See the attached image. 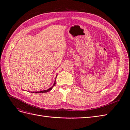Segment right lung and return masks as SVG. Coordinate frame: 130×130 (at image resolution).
<instances>
[{"label":"right lung","instance_id":"right-lung-1","mask_svg":"<svg viewBox=\"0 0 130 130\" xmlns=\"http://www.w3.org/2000/svg\"><path fill=\"white\" fill-rule=\"evenodd\" d=\"M56 77H57V76H56ZM55 84H56V81H55V82H54V84H53V86L51 88H49V89H48V90H43V91H37V92H31L35 93H46V92H47L50 91V90H51L54 88V87L55 85Z\"/></svg>","mask_w":130,"mask_h":130}]
</instances>
